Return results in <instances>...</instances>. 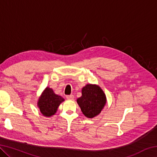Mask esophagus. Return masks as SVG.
Masks as SVG:
<instances>
[{"instance_id":"esophagus-1","label":"esophagus","mask_w":157,"mask_h":157,"mask_svg":"<svg viewBox=\"0 0 157 157\" xmlns=\"http://www.w3.org/2000/svg\"><path fill=\"white\" fill-rule=\"evenodd\" d=\"M66 98H67L68 100H72L74 99V95H66Z\"/></svg>"}]
</instances>
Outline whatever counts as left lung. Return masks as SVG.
I'll return each mask as SVG.
<instances>
[{
  "label": "left lung",
  "mask_w": 157,
  "mask_h": 157,
  "mask_svg": "<svg viewBox=\"0 0 157 157\" xmlns=\"http://www.w3.org/2000/svg\"><path fill=\"white\" fill-rule=\"evenodd\" d=\"M84 115L92 118L98 116L107 102L104 91L95 84H86L82 89V96L77 100Z\"/></svg>",
  "instance_id": "obj_1"
}]
</instances>
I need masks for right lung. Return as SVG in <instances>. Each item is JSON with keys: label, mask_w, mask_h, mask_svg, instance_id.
I'll return each instance as SVG.
<instances>
[{"label": "right lung", "mask_w": 157, "mask_h": 157, "mask_svg": "<svg viewBox=\"0 0 157 157\" xmlns=\"http://www.w3.org/2000/svg\"><path fill=\"white\" fill-rule=\"evenodd\" d=\"M64 99L56 95L52 89L46 87L39 97L37 105L44 116L50 117L57 112V108Z\"/></svg>", "instance_id": "add662e5"}]
</instances>
